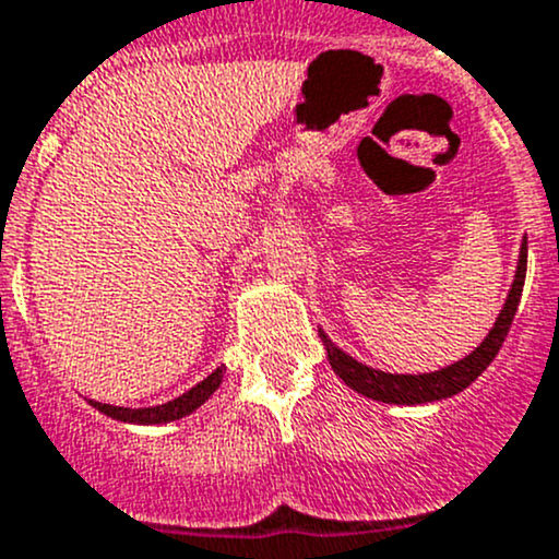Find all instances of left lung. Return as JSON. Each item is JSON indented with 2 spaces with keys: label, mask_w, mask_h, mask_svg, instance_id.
<instances>
[{
  "label": "left lung",
  "mask_w": 559,
  "mask_h": 559,
  "mask_svg": "<svg viewBox=\"0 0 559 559\" xmlns=\"http://www.w3.org/2000/svg\"><path fill=\"white\" fill-rule=\"evenodd\" d=\"M524 273H527V238H522L520 246V259H516V273L514 284H511L509 297L503 302V311L495 319V326L489 330V335L473 348L467 357L456 359L454 365H447L441 370H432V373H384V370H376L370 365L357 362L354 357H348L343 348H337L330 341L324 330L319 326V337L326 348V359H330L332 370H335L337 379L346 386H352L357 394H365L370 400H379V403H392V405H421V403H436V400H447L460 394L462 389H467L484 370L489 368L495 357H498L500 346H503L506 335H509V326L516 316V306H520L522 286H524Z\"/></svg>",
  "instance_id": "left-lung-1"
}]
</instances>
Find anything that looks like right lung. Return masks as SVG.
<instances>
[{"instance_id": "right-lung-1", "label": "right lung", "mask_w": 559, "mask_h": 559, "mask_svg": "<svg viewBox=\"0 0 559 559\" xmlns=\"http://www.w3.org/2000/svg\"><path fill=\"white\" fill-rule=\"evenodd\" d=\"M224 365L222 368L213 370L207 379H202L200 384L191 386L189 392L178 394L175 400H167L162 405H148V408H123V405H110V403H99V400H88L99 414L110 416L116 421H127V425H167V421H178L183 416L194 414L200 405H205L207 400L213 397L218 386L224 381Z\"/></svg>"}]
</instances>
